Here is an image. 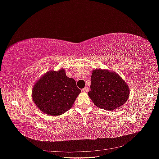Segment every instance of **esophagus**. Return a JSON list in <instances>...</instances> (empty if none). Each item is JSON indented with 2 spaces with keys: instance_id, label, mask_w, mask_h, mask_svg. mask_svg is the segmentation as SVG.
Returning a JSON list of instances; mask_svg holds the SVG:
<instances>
[{
  "instance_id": "obj_1",
  "label": "esophagus",
  "mask_w": 159,
  "mask_h": 159,
  "mask_svg": "<svg viewBox=\"0 0 159 159\" xmlns=\"http://www.w3.org/2000/svg\"><path fill=\"white\" fill-rule=\"evenodd\" d=\"M82 91H84V92H88V91H89V88H84Z\"/></svg>"
}]
</instances>
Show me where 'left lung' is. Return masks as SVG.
<instances>
[{
	"label": "left lung",
	"instance_id": "8db88e82",
	"mask_svg": "<svg viewBox=\"0 0 159 159\" xmlns=\"http://www.w3.org/2000/svg\"><path fill=\"white\" fill-rule=\"evenodd\" d=\"M91 91L88 95L96 106L113 111L125 103L130 90L126 81L115 72L95 69L91 76Z\"/></svg>",
	"mask_w": 159,
	"mask_h": 159
}]
</instances>
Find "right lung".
<instances>
[{
  "label": "right lung",
  "mask_w": 159,
  "mask_h": 159,
  "mask_svg": "<svg viewBox=\"0 0 159 159\" xmlns=\"http://www.w3.org/2000/svg\"><path fill=\"white\" fill-rule=\"evenodd\" d=\"M75 81L66 76L65 70H50L34 85L32 98L41 111L58 116L68 111L80 93Z\"/></svg>",
  "instance_id": "obj_1"
}]
</instances>
